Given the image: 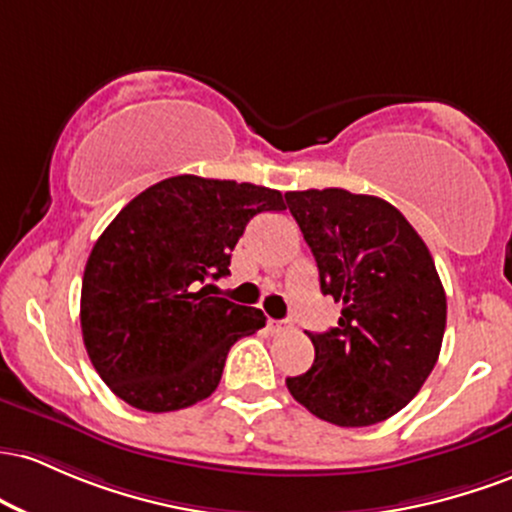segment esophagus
<instances>
[{"label":"esophagus","instance_id":"34e87169","mask_svg":"<svg viewBox=\"0 0 512 512\" xmlns=\"http://www.w3.org/2000/svg\"><path fill=\"white\" fill-rule=\"evenodd\" d=\"M268 329H271L273 333H285L292 329V324L287 319H268Z\"/></svg>","mask_w":512,"mask_h":512}]
</instances>
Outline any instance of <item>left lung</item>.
I'll list each match as a JSON object with an SVG mask.
<instances>
[{
  "mask_svg": "<svg viewBox=\"0 0 512 512\" xmlns=\"http://www.w3.org/2000/svg\"><path fill=\"white\" fill-rule=\"evenodd\" d=\"M312 249L338 326L307 333L314 365L285 384L321 421L363 428L387 421L421 392L438 363L447 300L428 246L375 195L343 188L285 193Z\"/></svg>",
  "mask_w": 512,
  "mask_h": 512,
  "instance_id": "1",
  "label": "left lung"
}]
</instances>
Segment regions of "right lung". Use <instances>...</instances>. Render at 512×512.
I'll use <instances>...</instances> for the list:
<instances>
[{
	"label": "right lung",
	"mask_w": 512,
	"mask_h": 512,
	"mask_svg": "<svg viewBox=\"0 0 512 512\" xmlns=\"http://www.w3.org/2000/svg\"><path fill=\"white\" fill-rule=\"evenodd\" d=\"M283 193L254 183L171 176L132 198L91 249L82 280V336L113 394L166 413L208 399L229 348L266 326L256 307L210 297L258 212Z\"/></svg>",
	"instance_id": "right-lung-1"
}]
</instances>
